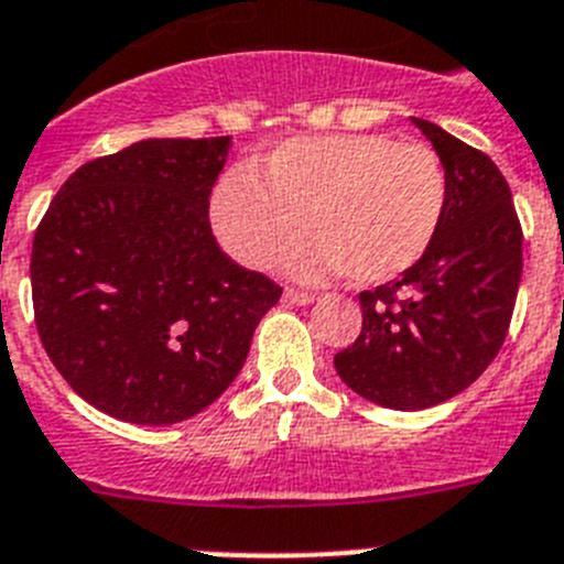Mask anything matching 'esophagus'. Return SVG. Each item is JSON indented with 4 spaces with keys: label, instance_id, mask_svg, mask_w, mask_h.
<instances>
[{
    "label": "esophagus",
    "instance_id": "esophagus-1",
    "mask_svg": "<svg viewBox=\"0 0 564 564\" xmlns=\"http://www.w3.org/2000/svg\"><path fill=\"white\" fill-rule=\"evenodd\" d=\"M283 301L292 303V306H310V303L315 301V295H312V292H297V289H286V292H283Z\"/></svg>",
    "mask_w": 564,
    "mask_h": 564
}]
</instances>
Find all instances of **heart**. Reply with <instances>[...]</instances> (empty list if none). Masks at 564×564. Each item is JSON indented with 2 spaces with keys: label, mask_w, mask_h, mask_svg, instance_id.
Wrapping results in <instances>:
<instances>
[{
  "label": "heart",
  "mask_w": 564,
  "mask_h": 564,
  "mask_svg": "<svg viewBox=\"0 0 564 564\" xmlns=\"http://www.w3.org/2000/svg\"><path fill=\"white\" fill-rule=\"evenodd\" d=\"M448 204V175L425 144L386 133L297 135L247 170L224 175L209 198L221 247L249 269L275 261L303 229L286 269L303 281L346 272L386 283L429 252Z\"/></svg>",
  "instance_id": "1"
}]
</instances>
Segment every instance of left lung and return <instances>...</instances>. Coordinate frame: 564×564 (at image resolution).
Segmentation results:
<instances>
[{"instance_id": "8db88e82", "label": "left lung", "mask_w": 564, "mask_h": 564, "mask_svg": "<svg viewBox=\"0 0 564 564\" xmlns=\"http://www.w3.org/2000/svg\"><path fill=\"white\" fill-rule=\"evenodd\" d=\"M411 121L448 175L443 224L409 272L360 292L364 329L335 355L343 383L394 411L445 403L488 369L522 278V229L506 175L443 127Z\"/></svg>"}]
</instances>
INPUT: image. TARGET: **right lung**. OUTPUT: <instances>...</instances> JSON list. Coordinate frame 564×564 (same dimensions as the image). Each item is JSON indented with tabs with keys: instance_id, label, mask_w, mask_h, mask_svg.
Segmentation results:
<instances>
[{
	"instance_id": "1",
	"label": "right lung",
	"mask_w": 564,
	"mask_h": 564,
	"mask_svg": "<svg viewBox=\"0 0 564 564\" xmlns=\"http://www.w3.org/2000/svg\"><path fill=\"white\" fill-rule=\"evenodd\" d=\"M221 139H141L87 161L33 235L47 357L116 420L173 425L232 386L281 286L238 267L209 227Z\"/></svg>"
}]
</instances>
